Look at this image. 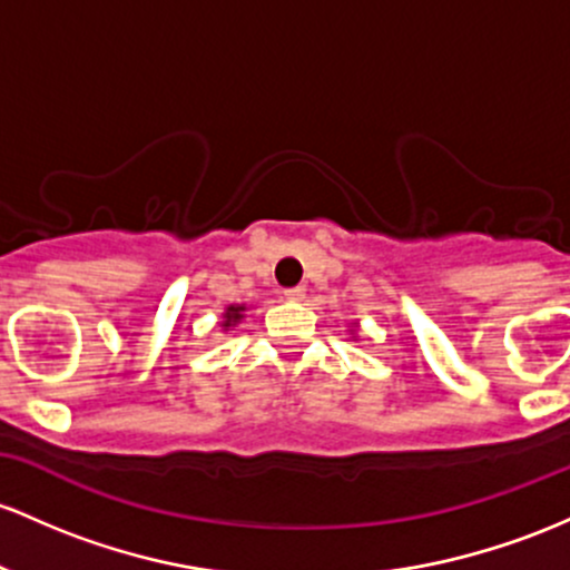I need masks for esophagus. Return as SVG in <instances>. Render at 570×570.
<instances>
[{
	"instance_id": "34e87169",
	"label": "esophagus",
	"mask_w": 570,
	"mask_h": 570,
	"mask_svg": "<svg viewBox=\"0 0 570 570\" xmlns=\"http://www.w3.org/2000/svg\"><path fill=\"white\" fill-rule=\"evenodd\" d=\"M284 297L289 299V303H299V299H305V289L303 286H292V289L284 292Z\"/></svg>"
}]
</instances>
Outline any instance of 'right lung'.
Listing matches in <instances>:
<instances>
[{"label":"right lung","instance_id":"right-lung-1","mask_svg":"<svg viewBox=\"0 0 570 570\" xmlns=\"http://www.w3.org/2000/svg\"><path fill=\"white\" fill-rule=\"evenodd\" d=\"M240 311H243V305H229L227 314H224L222 327H233L235 322H240Z\"/></svg>","mask_w":570,"mask_h":570}]
</instances>
